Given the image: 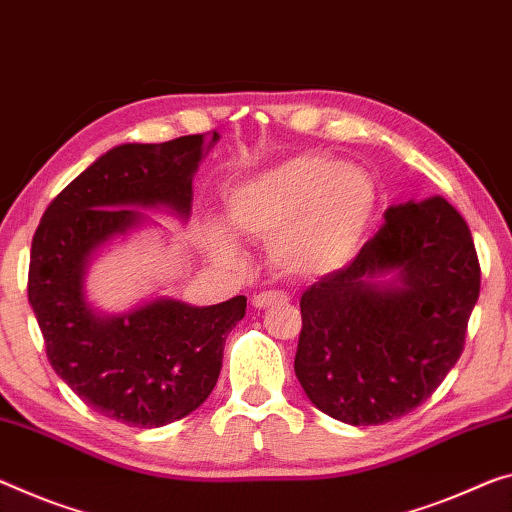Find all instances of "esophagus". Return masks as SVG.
I'll return each mask as SVG.
<instances>
[{
	"instance_id": "1",
	"label": "esophagus",
	"mask_w": 512,
	"mask_h": 512,
	"mask_svg": "<svg viewBox=\"0 0 512 512\" xmlns=\"http://www.w3.org/2000/svg\"><path fill=\"white\" fill-rule=\"evenodd\" d=\"M288 302V295L277 293V290H267V293H258L251 297V304L256 306V309H270L274 304H286Z\"/></svg>"
}]
</instances>
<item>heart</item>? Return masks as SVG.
<instances>
[{"mask_svg": "<svg viewBox=\"0 0 512 512\" xmlns=\"http://www.w3.org/2000/svg\"><path fill=\"white\" fill-rule=\"evenodd\" d=\"M377 208L375 180L341 157L306 151L235 183L226 219L235 233L267 242L270 263L290 279L341 272L359 254ZM217 263L235 265L242 249L222 222L201 226Z\"/></svg>", "mask_w": 512, "mask_h": 512, "instance_id": "1", "label": "heart"}]
</instances>
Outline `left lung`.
Listing matches in <instances>:
<instances>
[{"label":"left lung","mask_w":512,"mask_h":512,"mask_svg":"<svg viewBox=\"0 0 512 512\" xmlns=\"http://www.w3.org/2000/svg\"><path fill=\"white\" fill-rule=\"evenodd\" d=\"M481 265L442 196L398 203L355 261L302 295L295 375L320 412L350 426L400 419L460 359Z\"/></svg>","instance_id":"obj_1"}]
</instances>
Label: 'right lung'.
<instances>
[{"label": "right lung", "instance_id": "obj_1", "mask_svg": "<svg viewBox=\"0 0 512 512\" xmlns=\"http://www.w3.org/2000/svg\"><path fill=\"white\" fill-rule=\"evenodd\" d=\"M217 141L212 132L114 146L61 190L34 233L29 304L47 359L107 419L160 428L192 414L215 389L226 336L245 318V295L212 306L160 295L107 313L84 288L98 251L153 224L144 210L187 222L194 174Z\"/></svg>", "mask_w": 512, "mask_h": 512}]
</instances>
